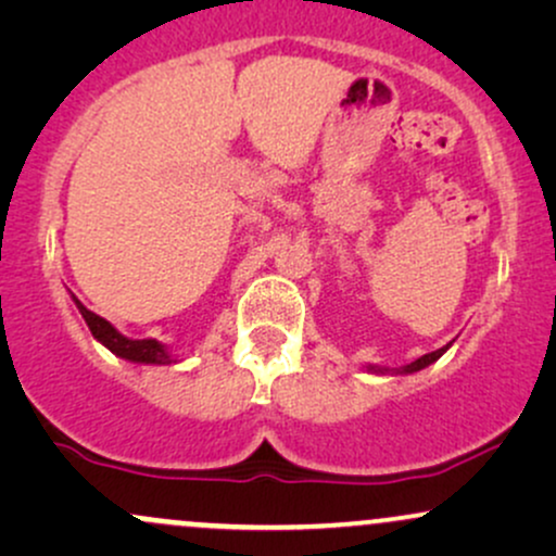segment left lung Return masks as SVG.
Returning <instances> with one entry per match:
<instances>
[{
	"label": "left lung",
	"mask_w": 556,
	"mask_h": 556,
	"mask_svg": "<svg viewBox=\"0 0 556 556\" xmlns=\"http://www.w3.org/2000/svg\"><path fill=\"white\" fill-rule=\"evenodd\" d=\"M452 348V342L450 344H444V348H439V350H433V353H426V355H420L418 361H413V363H407V366H402V368H392V371H389V368H381V366H366L368 371L371 374H416V371H424L426 366H431V363H437L439 358H442V355L446 353V350Z\"/></svg>",
	"instance_id": "left-lung-1"
}]
</instances>
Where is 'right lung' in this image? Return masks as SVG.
Listing matches in <instances>:
<instances>
[{
    "label": "right lung",
    "mask_w": 556,
    "mask_h": 556,
    "mask_svg": "<svg viewBox=\"0 0 556 556\" xmlns=\"http://www.w3.org/2000/svg\"><path fill=\"white\" fill-rule=\"evenodd\" d=\"M73 300H75V305H78L80 316L86 318L93 340H99L106 350H112L117 358H125L130 363H146V366H169V363H177L175 355L169 353L167 344H162L159 340H130V337L119 334V331L114 329L106 318L96 316L93 311H88L78 298L73 295Z\"/></svg>",
    "instance_id": "obj_1"
}]
</instances>
